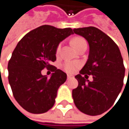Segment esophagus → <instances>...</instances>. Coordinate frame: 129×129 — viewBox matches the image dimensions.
I'll list each match as a JSON object with an SVG mask.
<instances>
[{
  "label": "esophagus",
  "instance_id": "1",
  "mask_svg": "<svg viewBox=\"0 0 129 129\" xmlns=\"http://www.w3.org/2000/svg\"><path fill=\"white\" fill-rule=\"evenodd\" d=\"M73 76L72 75H68V79H70V78H73Z\"/></svg>",
  "mask_w": 129,
  "mask_h": 129
}]
</instances>
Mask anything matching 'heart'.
<instances>
[{
	"mask_svg": "<svg viewBox=\"0 0 129 129\" xmlns=\"http://www.w3.org/2000/svg\"><path fill=\"white\" fill-rule=\"evenodd\" d=\"M72 43L73 44V46H75V48L76 49L79 48L80 46H81L83 44L86 43V41L84 38H81V37H75L73 39L72 41ZM60 48H61V46L59 45L58 46V48L56 49V54H59L60 51ZM79 63L78 62H75V61H67L63 65V68L64 70L70 73H73L76 71V70L79 67Z\"/></svg>",
	"mask_w": 129,
	"mask_h": 129,
	"instance_id": "obj_1",
	"label": "heart"
}]
</instances>
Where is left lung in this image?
<instances>
[{
  "mask_svg": "<svg viewBox=\"0 0 129 129\" xmlns=\"http://www.w3.org/2000/svg\"><path fill=\"white\" fill-rule=\"evenodd\" d=\"M73 31L83 37L89 45L86 63L75 76L78 81L72 93L75 105L87 115L102 114L113 106L123 86L125 68L120 49L96 27L77 28ZM87 74L93 75V81L87 80Z\"/></svg>",
  "mask_w": 129,
  "mask_h": 129,
  "instance_id": "1",
  "label": "left lung"
}]
</instances>
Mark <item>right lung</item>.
I'll return each instance as SVG.
<instances>
[{"label":"right lung","mask_w":129,"mask_h":129,"mask_svg":"<svg viewBox=\"0 0 129 129\" xmlns=\"http://www.w3.org/2000/svg\"><path fill=\"white\" fill-rule=\"evenodd\" d=\"M73 34L71 28L42 25L17 43L8 64L9 82L16 102L27 112L44 113L54 106L67 74L51 63L56 59L59 43ZM44 68L53 72L50 78L41 74Z\"/></svg>","instance_id":"obj_1"}]
</instances>
